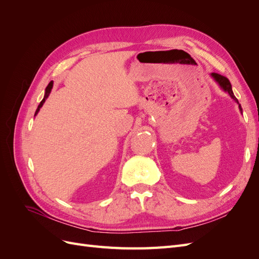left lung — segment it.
Segmentation results:
<instances>
[{
  "label": "left lung",
  "instance_id": "8db88e82",
  "mask_svg": "<svg viewBox=\"0 0 259 259\" xmlns=\"http://www.w3.org/2000/svg\"><path fill=\"white\" fill-rule=\"evenodd\" d=\"M211 76L214 77L215 79V81L222 86V89L224 90V91H226V92H228L229 93V95L237 101V103L239 104V101H238V99L236 98V96L233 95V92H232V89H231V83H230V81L227 79L226 76H224V75H222V74H218V73H215V72H213L211 73ZM239 108H240V110L242 111V108H241V106L239 105Z\"/></svg>",
  "mask_w": 259,
  "mask_h": 259
}]
</instances>
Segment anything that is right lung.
<instances>
[{"mask_svg":"<svg viewBox=\"0 0 259 259\" xmlns=\"http://www.w3.org/2000/svg\"><path fill=\"white\" fill-rule=\"evenodd\" d=\"M52 88H53V81H51V82H50V84L48 85V88L45 89V95H44V98L42 99V101L40 103V105H38V107H37V109H36V111H35V114L38 112V110H40V108L43 106V104L45 103V100L48 99V97H49V95H50V93H51V91H52Z\"/></svg>","mask_w":259,"mask_h":259,"instance_id":"add662e5","label":"right lung"}]
</instances>
